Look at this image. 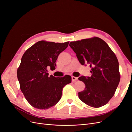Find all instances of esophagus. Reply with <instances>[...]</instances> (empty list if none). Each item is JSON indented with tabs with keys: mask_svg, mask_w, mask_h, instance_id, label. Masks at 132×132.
I'll list each match as a JSON object with an SVG mask.
<instances>
[{
	"mask_svg": "<svg viewBox=\"0 0 132 132\" xmlns=\"http://www.w3.org/2000/svg\"><path fill=\"white\" fill-rule=\"evenodd\" d=\"M77 80H78V78L75 77H72V82H76Z\"/></svg>",
	"mask_w": 132,
	"mask_h": 132,
	"instance_id": "34e87169",
	"label": "esophagus"
}]
</instances>
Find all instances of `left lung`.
I'll list each match as a JSON object with an SVG mask.
<instances>
[{
	"mask_svg": "<svg viewBox=\"0 0 132 132\" xmlns=\"http://www.w3.org/2000/svg\"><path fill=\"white\" fill-rule=\"evenodd\" d=\"M69 46L82 65H89L90 77H80L85 85L79 92L85 104L98 108L105 105L113 96L120 82L119 62L116 54L102 39L94 37L72 42Z\"/></svg>",
	"mask_w": 132,
	"mask_h": 132,
	"instance_id": "left-lung-1",
	"label": "left lung"
}]
</instances>
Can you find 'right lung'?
Here are the masks:
<instances>
[{
	"instance_id": "add662e5",
	"label": "right lung",
	"mask_w": 132,
	"mask_h": 132,
	"mask_svg": "<svg viewBox=\"0 0 132 132\" xmlns=\"http://www.w3.org/2000/svg\"><path fill=\"white\" fill-rule=\"evenodd\" d=\"M69 43L39 41L22 55L17 77L21 92L34 108L47 110L54 106L61 98L63 87L71 82L70 76H49L47 70L48 68L55 70L58 55Z\"/></svg>"
}]
</instances>
